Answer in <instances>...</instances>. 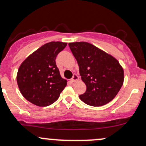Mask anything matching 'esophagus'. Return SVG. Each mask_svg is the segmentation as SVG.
Segmentation results:
<instances>
[{"label":"esophagus","mask_w":146,"mask_h":146,"mask_svg":"<svg viewBox=\"0 0 146 146\" xmlns=\"http://www.w3.org/2000/svg\"><path fill=\"white\" fill-rule=\"evenodd\" d=\"M79 80V77H78V76L77 74H73V78L70 79V81L72 82H75L78 80Z\"/></svg>","instance_id":"34e87169"}]
</instances>
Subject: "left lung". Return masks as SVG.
<instances>
[{
    "mask_svg": "<svg viewBox=\"0 0 146 146\" xmlns=\"http://www.w3.org/2000/svg\"><path fill=\"white\" fill-rule=\"evenodd\" d=\"M78 62L85 93L79 96L91 106H102L117 95L124 80L123 69L114 57L87 42L68 44Z\"/></svg>",
    "mask_w": 146,
    "mask_h": 146,
    "instance_id": "left-lung-1",
    "label": "left lung"
}]
</instances>
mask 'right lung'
<instances>
[{
    "mask_svg": "<svg viewBox=\"0 0 146 146\" xmlns=\"http://www.w3.org/2000/svg\"><path fill=\"white\" fill-rule=\"evenodd\" d=\"M66 43L52 41L41 46L23 61L17 73V84L23 96L35 105H50L60 97L67 81L56 65L57 55Z\"/></svg>",
    "mask_w": 146,
    "mask_h": 146,
    "instance_id": "obj_1",
    "label": "right lung"
}]
</instances>
